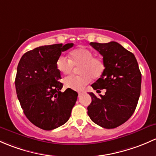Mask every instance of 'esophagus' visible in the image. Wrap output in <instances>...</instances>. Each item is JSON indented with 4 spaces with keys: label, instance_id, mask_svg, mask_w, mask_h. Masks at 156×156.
<instances>
[{
    "label": "esophagus",
    "instance_id": "esophagus-1",
    "mask_svg": "<svg viewBox=\"0 0 156 156\" xmlns=\"http://www.w3.org/2000/svg\"><path fill=\"white\" fill-rule=\"evenodd\" d=\"M83 93H84V91H78V94H79V96L81 95V94H83Z\"/></svg>",
    "mask_w": 156,
    "mask_h": 156
}]
</instances>
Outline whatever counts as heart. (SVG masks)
<instances>
[{
  "label": "heart",
  "mask_w": 156,
  "mask_h": 156,
  "mask_svg": "<svg viewBox=\"0 0 156 156\" xmlns=\"http://www.w3.org/2000/svg\"><path fill=\"white\" fill-rule=\"evenodd\" d=\"M79 76H70L64 80L65 88L80 91L93 79L99 78L105 70V63L101 58L94 57V52L86 48H78L69 52L68 59L60 56L56 62L58 70L62 75L69 74L73 67H78Z\"/></svg>",
  "instance_id": "obj_1"
}]
</instances>
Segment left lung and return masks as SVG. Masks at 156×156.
<instances>
[{
    "label": "left lung",
    "mask_w": 156,
    "mask_h": 156,
    "mask_svg": "<svg viewBox=\"0 0 156 156\" xmlns=\"http://www.w3.org/2000/svg\"><path fill=\"white\" fill-rule=\"evenodd\" d=\"M103 56L105 70L91 85L98 92L106 89L98 98L90 92L91 103L88 115L92 122L104 128H115L132 115L140 94L141 73L134 55L119 43H90ZM101 92V91H100Z\"/></svg>",
    "instance_id": "8db88e82"
}]
</instances>
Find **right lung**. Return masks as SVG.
<instances>
[{
    "label": "right lung",
    "instance_id": "add662e5",
    "mask_svg": "<svg viewBox=\"0 0 156 156\" xmlns=\"http://www.w3.org/2000/svg\"><path fill=\"white\" fill-rule=\"evenodd\" d=\"M73 43L42 46L25 52L17 67L15 85L17 97L27 118L41 129L58 128L66 123L78 94L63 84L56 62Z\"/></svg>",
    "mask_w": 156,
    "mask_h": 156
}]
</instances>
